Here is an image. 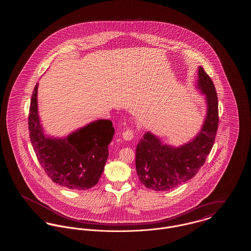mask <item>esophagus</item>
I'll use <instances>...</instances> for the list:
<instances>
[{"label": "esophagus", "mask_w": 251, "mask_h": 251, "mask_svg": "<svg viewBox=\"0 0 251 251\" xmlns=\"http://www.w3.org/2000/svg\"><path fill=\"white\" fill-rule=\"evenodd\" d=\"M122 138L126 141H130L132 138H133V132L130 129L126 130L125 131L122 132Z\"/></svg>", "instance_id": "34e87169"}]
</instances>
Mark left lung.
<instances>
[{
    "label": "left lung",
    "mask_w": 251,
    "mask_h": 251,
    "mask_svg": "<svg viewBox=\"0 0 251 251\" xmlns=\"http://www.w3.org/2000/svg\"><path fill=\"white\" fill-rule=\"evenodd\" d=\"M196 87L205 96L207 110L201 130L190 141L172 146L149 131L136 146L138 178L151 190L167 191L192 179L213 148L218 127V101L214 83L202 67L198 69Z\"/></svg>",
    "instance_id": "8db88e82"
}]
</instances>
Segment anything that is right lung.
<instances>
[{
  "label": "right lung",
  "mask_w": 251,
  "mask_h": 251,
  "mask_svg": "<svg viewBox=\"0 0 251 251\" xmlns=\"http://www.w3.org/2000/svg\"><path fill=\"white\" fill-rule=\"evenodd\" d=\"M36 84L31 99L29 131L41 167L52 181L72 190L93 187L100 178L115 129L112 121L98 120L66 136L46 133L38 114Z\"/></svg>",
  "instance_id": "obj_1"
}]
</instances>
